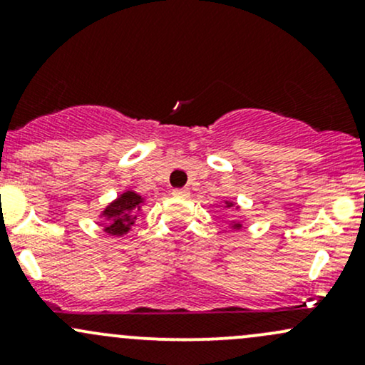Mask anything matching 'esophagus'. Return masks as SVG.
I'll list each match as a JSON object with an SVG mask.
<instances>
[{"label": "esophagus", "mask_w": 365, "mask_h": 365, "mask_svg": "<svg viewBox=\"0 0 365 365\" xmlns=\"http://www.w3.org/2000/svg\"><path fill=\"white\" fill-rule=\"evenodd\" d=\"M173 195L178 197V199H187V197L190 195V190H188V188H175Z\"/></svg>", "instance_id": "esophagus-1"}]
</instances>
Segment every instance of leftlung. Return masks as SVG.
Masks as SVG:
<instances>
[{"label":"left lung","instance_id":"1","mask_svg":"<svg viewBox=\"0 0 365 365\" xmlns=\"http://www.w3.org/2000/svg\"><path fill=\"white\" fill-rule=\"evenodd\" d=\"M225 204H226V207H233V206H235V204L230 202V200H225ZM237 209H238V206H237ZM232 228H233V230H240V228H242V223H237V221H232Z\"/></svg>","mask_w":365,"mask_h":365}]
</instances>
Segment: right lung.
<instances>
[{"instance_id": "right-lung-1", "label": "right lung", "mask_w": 365, "mask_h": 365, "mask_svg": "<svg viewBox=\"0 0 365 365\" xmlns=\"http://www.w3.org/2000/svg\"><path fill=\"white\" fill-rule=\"evenodd\" d=\"M142 204H144V197L133 190H127L118 195V199L113 200L101 212V216L106 220L104 232L111 237H123L125 233H128L132 225L135 223V215L140 211Z\"/></svg>"}]
</instances>
